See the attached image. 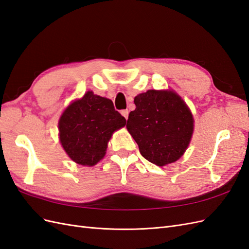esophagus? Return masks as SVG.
Listing matches in <instances>:
<instances>
[{"label": "esophagus", "mask_w": 249, "mask_h": 249, "mask_svg": "<svg viewBox=\"0 0 249 249\" xmlns=\"http://www.w3.org/2000/svg\"><path fill=\"white\" fill-rule=\"evenodd\" d=\"M120 113H122V115H123L125 119H127V117H129V110H127V109L123 110Z\"/></svg>", "instance_id": "obj_1"}]
</instances>
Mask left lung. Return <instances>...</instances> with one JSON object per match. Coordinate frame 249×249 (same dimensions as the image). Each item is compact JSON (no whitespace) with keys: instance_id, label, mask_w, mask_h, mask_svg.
<instances>
[{"instance_id":"left-lung-1","label":"left lung","mask_w":249,"mask_h":249,"mask_svg":"<svg viewBox=\"0 0 249 249\" xmlns=\"http://www.w3.org/2000/svg\"><path fill=\"white\" fill-rule=\"evenodd\" d=\"M126 129L143 158L158 166L183 156L193 133V117L184 101L173 91H148L134 99Z\"/></svg>"}]
</instances>
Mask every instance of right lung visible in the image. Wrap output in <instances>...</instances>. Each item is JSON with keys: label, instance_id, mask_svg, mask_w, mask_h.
<instances>
[{"label": "right lung", "instance_id": "right-lung-1", "mask_svg": "<svg viewBox=\"0 0 249 249\" xmlns=\"http://www.w3.org/2000/svg\"><path fill=\"white\" fill-rule=\"evenodd\" d=\"M125 123L111 100L88 91L63 112L59 120L60 142L72 161L93 166L106 154L112 133Z\"/></svg>", "mask_w": 249, "mask_h": 249}]
</instances>
